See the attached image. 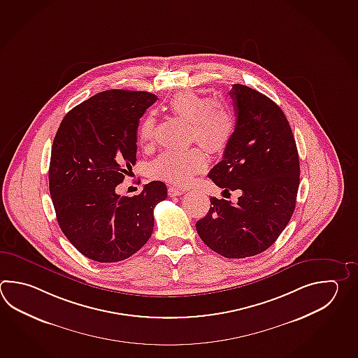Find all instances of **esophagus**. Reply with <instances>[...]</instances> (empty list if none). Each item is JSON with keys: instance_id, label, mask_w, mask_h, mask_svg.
Listing matches in <instances>:
<instances>
[{"instance_id": "obj_1", "label": "esophagus", "mask_w": 358, "mask_h": 358, "mask_svg": "<svg viewBox=\"0 0 358 358\" xmlns=\"http://www.w3.org/2000/svg\"><path fill=\"white\" fill-rule=\"evenodd\" d=\"M183 191L181 189H177V187H169L168 189V196L175 197L180 196V195H182Z\"/></svg>"}]
</instances>
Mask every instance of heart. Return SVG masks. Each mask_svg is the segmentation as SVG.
Masks as SVG:
<instances>
[{"label":"heart","instance_id":"obj_1","mask_svg":"<svg viewBox=\"0 0 358 358\" xmlns=\"http://www.w3.org/2000/svg\"><path fill=\"white\" fill-rule=\"evenodd\" d=\"M167 110L190 124L189 136L208 153L219 154L231 143L234 132V116L228 104L213 101L192 90L180 92L171 98ZM157 122L153 115L143 118L139 138L149 144L155 136ZM206 168V157L200 148L186 150H164L149 167L150 175L166 182L186 186Z\"/></svg>","mask_w":358,"mask_h":358}]
</instances>
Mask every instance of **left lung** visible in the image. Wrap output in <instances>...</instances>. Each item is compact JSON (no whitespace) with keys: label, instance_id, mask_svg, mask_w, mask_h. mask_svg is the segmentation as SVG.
Here are the masks:
<instances>
[{"label":"left lung","instance_id":"obj_1","mask_svg":"<svg viewBox=\"0 0 358 358\" xmlns=\"http://www.w3.org/2000/svg\"><path fill=\"white\" fill-rule=\"evenodd\" d=\"M229 94L237 118L234 136L209 178L226 192L240 190L242 195L237 204L210 197V209L197 220L196 231L219 255L243 259L269 248L291 220L299 152L278 104L241 84H234Z\"/></svg>","mask_w":358,"mask_h":358}]
</instances>
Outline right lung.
Segmentation results:
<instances>
[{
	"instance_id": "right-lung-1",
	"label": "right lung",
	"mask_w": 358,
	"mask_h": 358,
	"mask_svg": "<svg viewBox=\"0 0 358 358\" xmlns=\"http://www.w3.org/2000/svg\"><path fill=\"white\" fill-rule=\"evenodd\" d=\"M157 99L148 92H101L64 117L53 140L48 178L59 228L98 263L139 251L153 234L155 205L167 199L162 181L135 196L116 194L136 163L140 118Z\"/></svg>"
}]
</instances>
